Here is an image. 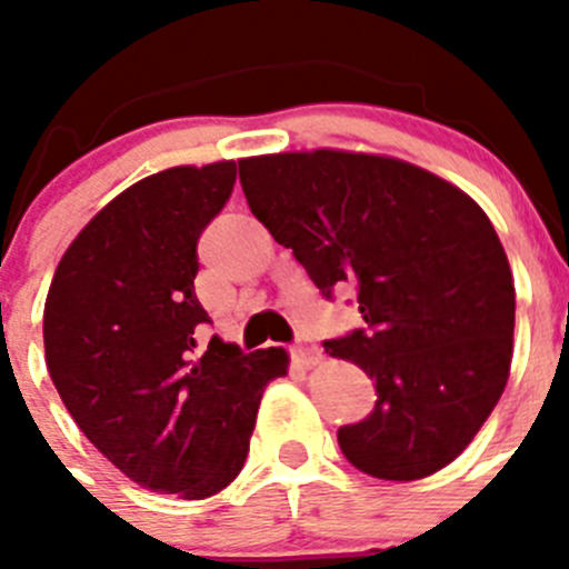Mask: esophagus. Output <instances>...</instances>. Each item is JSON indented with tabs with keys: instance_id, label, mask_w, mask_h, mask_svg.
<instances>
[{
	"instance_id": "obj_1",
	"label": "esophagus",
	"mask_w": 569,
	"mask_h": 569,
	"mask_svg": "<svg viewBox=\"0 0 569 569\" xmlns=\"http://www.w3.org/2000/svg\"><path fill=\"white\" fill-rule=\"evenodd\" d=\"M291 358H295L300 366H306V369H311V366L319 363V349L313 347V343L300 341L291 347Z\"/></svg>"
}]
</instances>
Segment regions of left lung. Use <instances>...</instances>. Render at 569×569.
I'll list each match as a JSON object with an SVG mask.
<instances>
[{
    "label": "left lung",
    "instance_id": "8db88e82",
    "mask_svg": "<svg viewBox=\"0 0 569 569\" xmlns=\"http://www.w3.org/2000/svg\"><path fill=\"white\" fill-rule=\"evenodd\" d=\"M244 198L313 283L358 291L363 330L325 341L377 382L363 421L338 429L363 473L412 481L468 449L512 366L515 280L470 194L382 153L289 151L239 162Z\"/></svg>",
    "mask_w": 569,
    "mask_h": 569
}]
</instances>
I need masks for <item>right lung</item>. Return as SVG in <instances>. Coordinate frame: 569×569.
Masks as SVG:
<instances>
[{"label":"right lung","instance_id":"add662e5","mask_svg":"<svg viewBox=\"0 0 569 569\" xmlns=\"http://www.w3.org/2000/svg\"><path fill=\"white\" fill-rule=\"evenodd\" d=\"M233 183V159L131 183L68 244L43 308L46 366L84 438L131 481L183 501L237 479L263 388L289 375L283 347L200 343L194 248Z\"/></svg>","mask_w":569,"mask_h":569}]
</instances>
